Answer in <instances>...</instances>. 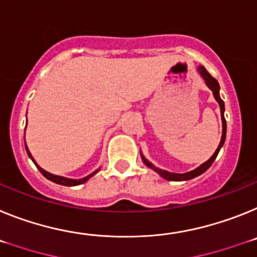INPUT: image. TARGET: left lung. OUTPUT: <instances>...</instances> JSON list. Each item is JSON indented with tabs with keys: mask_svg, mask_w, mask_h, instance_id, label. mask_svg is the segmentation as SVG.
<instances>
[{
	"mask_svg": "<svg viewBox=\"0 0 257 257\" xmlns=\"http://www.w3.org/2000/svg\"><path fill=\"white\" fill-rule=\"evenodd\" d=\"M198 71L200 72V75H202V77L204 80H206V84L207 85L211 88V90L213 91V95H215L216 101L218 102V104H220V108H221V117H222V137H221V142H220V145H218L217 150L215 151V154L212 155V158L209 160H207L204 164H202L200 167H198L196 169H194V171L191 172H186V173H172V172H167V171H163V169L158 168V167L153 166L149 160H146L142 156V159H144V163L146 164L149 168L154 169L155 172H158L160 176H162L163 178H166V180H168V181H185V180H191V178L196 177V176L202 175V173H204V172L207 171V169L209 168V167L212 166V163L215 162V159L217 158V154L218 151H220V149L222 147V145H224L225 142V137H226V120H225L224 117V111H225V106H224V101H222L221 98H220V85H218L217 80L215 79V77H212L211 75L208 73V71L204 68L203 66H200L199 68H198Z\"/></svg>",
	"mask_w": 257,
	"mask_h": 257,
	"instance_id": "8db88e82",
	"label": "left lung"
}]
</instances>
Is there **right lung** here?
I'll return each mask as SVG.
<instances>
[{
	"instance_id": "1",
	"label": "right lung",
	"mask_w": 257,
	"mask_h": 257,
	"mask_svg": "<svg viewBox=\"0 0 257 257\" xmlns=\"http://www.w3.org/2000/svg\"><path fill=\"white\" fill-rule=\"evenodd\" d=\"M26 150H27V153H28V155H30V158H31V159L33 160V158H32V155H31L30 150H28V149H27V145H26ZM33 163H35V160H33ZM35 164H36V163H35ZM36 167H37V168H39V171L41 172L42 175L45 176V177L48 178V180H50V181L55 182V184L63 185V186H76V185H81V184H84V182H86V181H88V180H89V178L91 177V176H93V175H95V173H97V172H98V171H95L94 173H93V175L88 176V177H84V178H81V180H70V178L61 177V176H55V175H51V173H49V172L44 171V169H42L41 167H39V166H37V164H36Z\"/></svg>"
}]
</instances>
